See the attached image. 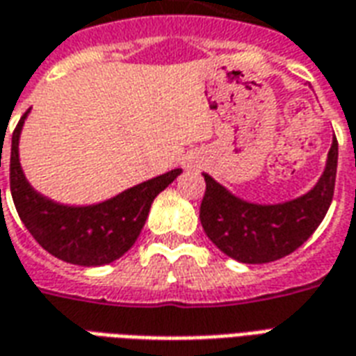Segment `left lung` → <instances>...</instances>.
Listing matches in <instances>:
<instances>
[{"mask_svg":"<svg viewBox=\"0 0 356 356\" xmlns=\"http://www.w3.org/2000/svg\"><path fill=\"white\" fill-rule=\"evenodd\" d=\"M336 171L337 140L334 137L321 181L298 200L276 206L248 204L204 175L202 227L208 238L236 261L254 265L276 261L296 252L318 229L334 198Z\"/></svg>","mask_w":356,"mask_h":356,"instance_id":"8db88e82","label":"left lung"}]
</instances>
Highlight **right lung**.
Listing matches in <instances>:
<instances>
[{"instance_id": "1", "label": "right lung", "mask_w": 356, "mask_h": 356, "mask_svg": "<svg viewBox=\"0 0 356 356\" xmlns=\"http://www.w3.org/2000/svg\"><path fill=\"white\" fill-rule=\"evenodd\" d=\"M24 118L26 114L20 118L13 131L9 158V185L20 221L43 250L63 261L81 267L116 261L139 238L152 200L177 177L181 170L168 171L97 206H58L34 193L22 175L19 135Z\"/></svg>"}]
</instances>
